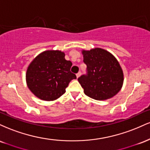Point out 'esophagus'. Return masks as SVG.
<instances>
[{
  "label": "esophagus",
  "mask_w": 150,
  "mask_h": 150,
  "mask_svg": "<svg viewBox=\"0 0 150 150\" xmlns=\"http://www.w3.org/2000/svg\"><path fill=\"white\" fill-rule=\"evenodd\" d=\"M80 75H81V72H79V73H77L76 74L77 78H78V77H80Z\"/></svg>",
  "instance_id": "34e87169"
}]
</instances>
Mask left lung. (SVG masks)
Masks as SVG:
<instances>
[{
  "instance_id": "1",
  "label": "left lung",
  "mask_w": 150,
  "mask_h": 150,
  "mask_svg": "<svg viewBox=\"0 0 150 150\" xmlns=\"http://www.w3.org/2000/svg\"><path fill=\"white\" fill-rule=\"evenodd\" d=\"M82 53L88 73L80 76L77 80L86 95L100 101L116 95L124 80L123 70L116 58L101 48L82 49Z\"/></svg>"
}]
</instances>
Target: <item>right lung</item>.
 <instances>
[{"label":"right lung","mask_w":150,"mask_h":150,"mask_svg":"<svg viewBox=\"0 0 150 150\" xmlns=\"http://www.w3.org/2000/svg\"><path fill=\"white\" fill-rule=\"evenodd\" d=\"M72 65L71 61L65 59V53L63 51H43L27 67V87L42 100H56L65 92L70 81L76 79V75L70 72Z\"/></svg>","instance_id":"add662e5"}]
</instances>
